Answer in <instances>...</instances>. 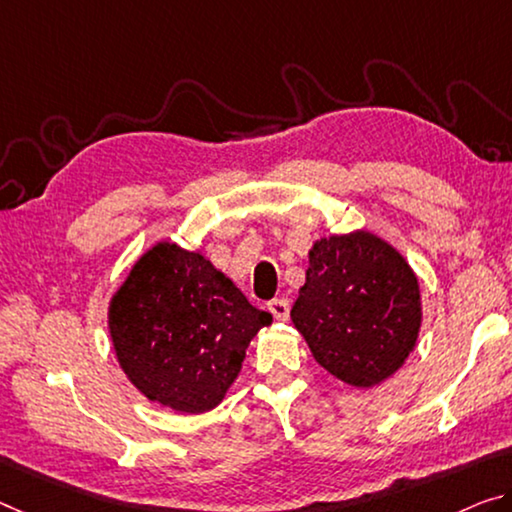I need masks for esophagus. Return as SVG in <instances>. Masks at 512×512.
Instances as JSON below:
<instances>
[{
	"instance_id": "34e87169",
	"label": "esophagus",
	"mask_w": 512,
	"mask_h": 512,
	"mask_svg": "<svg viewBox=\"0 0 512 512\" xmlns=\"http://www.w3.org/2000/svg\"><path fill=\"white\" fill-rule=\"evenodd\" d=\"M267 309H270V313L274 318H277L279 322H286L288 320V313H290V304L288 300H272L270 304H267Z\"/></svg>"
}]
</instances>
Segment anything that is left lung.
<instances>
[{"label": "left lung", "mask_w": 512, "mask_h": 512, "mask_svg": "<svg viewBox=\"0 0 512 512\" xmlns=\"http://www.w3.org/2000/svg\"><path fill=\"white\" fill-rule=\"evenodd\" d=\"M290 320L313 359L350 387L371 389L405 364L421 332L416 272L366 229L313 242Z\"/></svg>", "instance_id": "8db88e82"}]
</instances>
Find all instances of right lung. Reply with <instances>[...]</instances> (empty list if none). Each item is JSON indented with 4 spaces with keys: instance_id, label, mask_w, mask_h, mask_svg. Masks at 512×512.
Instances as JSON below:
<instances>
[{
    "instance_id": "obj_1",
    "label": "right lung",
    "mask_w": 512,
    "mask_h": 512,
    "mask_svg": "<svg viewBox=\"0 0 512 512\" xmlns=\"http://www.w3.org/2000/svg\"><path fill=\"white\" fill-rule=\"evenodd\" d=\"M267 325L270 313L251 306L203 251L167 240L137 258L107 309L125 377L151 403L180 414L222 403L251 338Z\"/></svg>"
}]
</instances>
